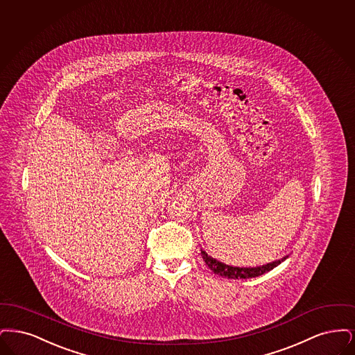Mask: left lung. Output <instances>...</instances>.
I'll use <instances>...</instances> for the list:
<instances>
[{
  "label": "left lung",
  "mask_w": 355,
  "mask_h": 355,
  "mask_svg": "<svg viewBox=\"0 0 355 355\" xmlns=\"http://www.w3.org/2000/svg\"><path fill=\"white\" fill-rule=\"evenodd\" d=\"M201 256H202L204 262L208 265V268L211 270H214L216 275L221 276V277L233 278V279H236V278L239 279V278L259 277L263 273L272 270L273 268H276L278 263H281V261H284L286 259L285 257L281 261L270 262V263L257 266V268H237V266H230V265H225L223 262L217 261L215 259H212L211 256H208L204 250H201Z\"/></svg>",
  "instance_id": "obj_1"
}]
</instances>
